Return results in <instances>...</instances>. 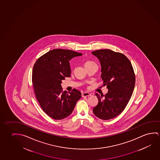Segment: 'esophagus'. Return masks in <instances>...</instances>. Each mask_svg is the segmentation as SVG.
Returning a JSON list of instances; mask_svg holds the SVG:
<instances>
[{
  "label": "esophagus",
  "mask_w": 160,
  "mask_h": 160,
  "mask_svg": "<svg viewBox=\"0 0 160 160\" xmlns=\"http://www.w3.org/2000/svg\"><path fill=\"white\" fill-rule=\"evenodd\" d=\"M89 96H91V94H90V93H89V92H83V93H82V97Z\"/></svg>",
  "instance_id": "esophagus-1"
}]
</instances>
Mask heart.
Returning <instances> with one entry per match:
<instances>
[{
  "instance_id": "b5f03b06",
  "label": "heart",
  "mask_w": 160,
  "mask_h": 160,
  "mask_svg": "<svg viewBox=\"0 0 160 160\" xmlns=\"http://www.w3.org/2000/svg\"><path fill=\"white\" fill-rule=\"evenodd\" d=\"M95 64L93 62H91V61H88L85 62V66L86 65H91V64Z\"/></svg>"
}]
</instances>
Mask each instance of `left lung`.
I'll list each match as a JSON object with an SVG mask.
<instances>
[{"instance_id":"1","label":"left lung","mask_w":160,"mask_h":160,"mask_svg":"<svg viewBox=\"0 0 160 160\" xmlns=\"http://www.w3.org/2000/svg\"><path fill=\"white\" fill-rule=\"evenodd\" d=\"M100 60L101 78L108 92L95 93L98 103L93 108L95 115L108 120L120 114L127 106L135 85V75L130 61L125 55L109 49L92 52Z\"/></svg>"}]
</instances>
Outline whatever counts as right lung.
<instances>
[{"label":"right lung","mask_w":160,"mask_h":160,"mask_svg":"<svg viewBox=\"0 0 160 160\" xmlns=\"http://www.w3.org/2000/svg\"><path fill=\"white\" fill-rule=\"evenodd\" d=\"M82 55L71 50L56 49L40 57L34 65L32 82L36 98L45 113L53 119L69 116L81 98L78 90L62 91L61 83L70 76L69 61Z\"/></svg>","instance_id":"right-lung-1"}]
</instances>
